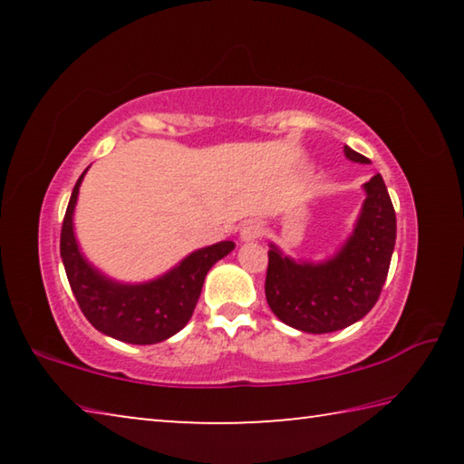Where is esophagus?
I'll return each mask as SVG.
<instances>
[{"label": "esophagus", "instance_id": "esophagus-1", "mask_svg": "<svg viewBox=\"0 0 464 464\" xmlns=\"http://www.w3.org/2000/svg\"><path fill=\"white\" fill-rule=\"evenodd\" d=\"M262 235V223L260 221H247L243 223L241 231H239V237L241 241H254Z\"/></svg>", "mask_w": 464, "mask_h": 464}]
</instances>
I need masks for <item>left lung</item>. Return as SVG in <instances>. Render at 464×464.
<instances>
[{
	"instance_id": "1",
	"label": "left lung",
	"mask_w": 464,
	"mask_h": 464,
	"mask_svg": "<svg viewBox=\"0 0 464 464\" xmlns=\"http://www.w3.org/2000/svg\"><path fill=\"white\" fill-rule=\"evenodd\" d=\"M350 161L368 163L348 145ZM366 200L354 231L325 262H295L272 246L266 301L282 324L307 334H329L362 319L379 301L395 249L397 218L381 174L364 184Z\"/></svg>"
}]
</instances>
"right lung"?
<instances>
[{
    "mask_svg": "<svg viewBox=\"0 0 464 464\" xmlns=\"http://www.w3.org/2000/svg\"><path fill=\"white\" fill-rule=\"evenodd\" d=\"M77 179L61 229V260L82 313L90 324L114 340L149 345L178 334L190 321L207 272L233 251V241H218L186 256L163 276L124 285L108 278L85 260L73 233V210L82 179Z\"/></svg>",
    "mask_w": 464,
    "mask_h": 464,
    "instance_id": "add662e5",
    "label": "right lung"
}]
</instances>
